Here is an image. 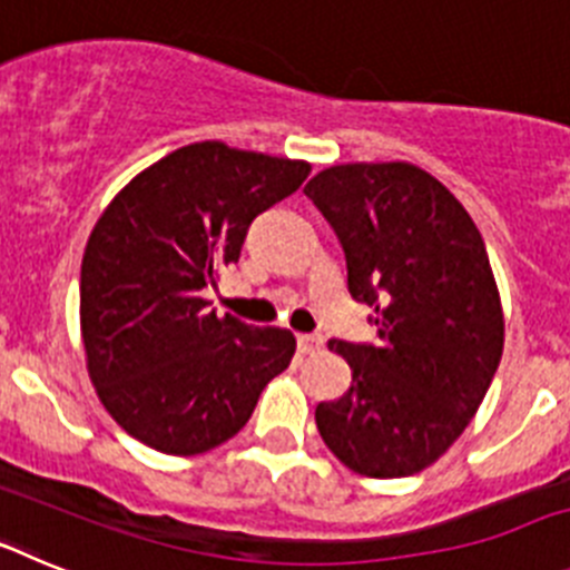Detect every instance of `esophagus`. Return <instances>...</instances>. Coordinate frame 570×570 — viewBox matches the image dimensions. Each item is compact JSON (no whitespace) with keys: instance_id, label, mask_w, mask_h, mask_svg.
Instances as JSON below:
<instances>
[{"instance_id":"obj_1","label":"esophagus","mask_w":570,"mask_h":570,"mask_svg":"<svg viewBox=\"0 0 570 570\" xmlns=\"http://www.w3.org/2000/svg\"><path fill=\"white\" fill-rule=\"evenodd\" d=\"M296 345H299L302 354H314V351H320V347H322V336L299 334V336H296Z\"/></svg>"}]
</instances>
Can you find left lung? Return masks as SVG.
<instances>
[{
  "label": "left lung",
  "mask_w": 570,
  "mask_h": 570,
  "mask_svg": "<svg viewBox=\"0 0 570 570\" xmlns=\"http://www.w3.org/2000/svg\"><path fill=\"white\" fill-rule=\"evenodd\" d=\"M305 194L334 225L347 291L374 305L376 345L331 340L351 387L316 405L331 454L360 476L434 465L480 411L505 345L485 242L445 185L411 163L331 165Z\"/></svg>",
  "instance_id": "obj_1"
}]
</instances>
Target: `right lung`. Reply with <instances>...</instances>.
I'll return each mask as SVG.
<instances>
[{
    "label": "right lung",
    "instance_id": "add662e5",
    "mask_svg": "<svg viewBox=\"0 0 570 570\" xmlns=\"http://www.w3.org/2000/svg\"><path fill=\"white\" fill-rule=\"evenodd\" d=\"M311 165L225 142L170 150L108 203L79 279L85 365L105 411L170 456L239 434L262 387L291 365V331L208 311L203 288L239 259L254 216Z\"/></svg>",
    "mask_w": 570,
    "mask_h": 570
}]
</instances>
